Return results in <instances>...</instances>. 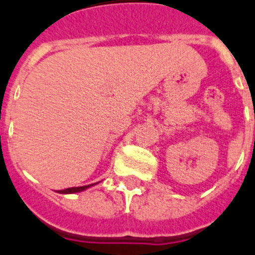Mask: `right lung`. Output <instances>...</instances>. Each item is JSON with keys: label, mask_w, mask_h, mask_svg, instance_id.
Masks as SVG:
<instances>
[{"label": "right lung", "mask_w": 255, "mask_h": 255, "mask_svg": "<svg viewBox=\"0 0 255 255\" xmlns=\"http://www.w3.org/2000/svg\"><path fill=\"white\" fill-rule=\"evenodd\" d=\"M93 185H88V186H81V187H70V188H65V190H61V194H73V192H80L82 190H86L88 187H90Z\"/></svg>", "instance_id": "right-lung-1"}]
</instances>
